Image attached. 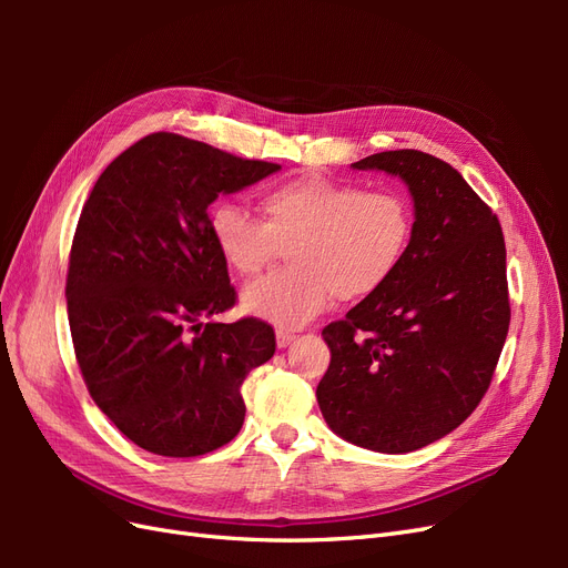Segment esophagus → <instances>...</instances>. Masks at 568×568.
<instances>
[{"instance_id": "34e87169", "label": "esophagus", "mask_w": 568, "mask_h": 568, "mask_svg": "<svg viewBox=\"0 0 568 568\" xmlns=\"http://www.w3.org/2000/svg\"><path fill=\"white\" fill-rule=\"evenodd\" d=\"M294 341H296V336L291 334V332H284V329L277 332V346H280V348H288Z\"/></svg>"}]
</instances>
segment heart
Listing matches in <instances>:
<instances>
[{"label": "heart", "mask_w": 568, "mask_h": 568, "mask_svg": "<svg viewBox=\"0 0 568 568\" xmlns=\"http://www.w3.org/2000/svg\"><path fill=\"white\" fill-rule=\"evenodd\" d=\"M263 220L232 201L209 213L213 244L236 274L255 277L288 246L294 267L246 286L242 307L280 329H301L332 298L379 291L405 261L415 213L400 192L307 175L261 196Z\"/></svg>", "instance_id": "b5f03b06"}]
</instances>
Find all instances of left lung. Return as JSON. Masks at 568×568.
Segmentation results:
<instances>
[{
	"label": "left lung",
	"instance_id": "left-lung-1",
	"mask_svg": "<svg viewBox=\"0 0 568 568\" xmlns=\"http://www.w3.org/2000/svg\"><path fill=\"white\" fill-rule=\"evenodd\" d=\"M353 168L407 184L415 232L390 282L322 329L332 363L317 403L341 438L400 455L450 434L490 386L509 329L505 236L432 153L382 151Z\"/></svg>",
	"mask_w": 568,
	"mask_h": 568
}]
</instances>
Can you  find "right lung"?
<instances>
[{
    "label": "right lung",
    "mask_w": 568,
    "mask_h": 568,
    "mask_svg": "<svg viewBox=\"0 0 568 568\" xmlns=\"http://www.w3.org/2000/svg\"><path fill=\"white\" fill-rule=\"evenodd\" d=\"M280 168L153 132L120 153L82 205L65 280L75 357L99 409L153 455L227 445L246 417V374L277 348L263 320L201 317L236 303L209 205Z\"/></svg>",
    "instance_id": "right-lung-1"
}]
</instances>
